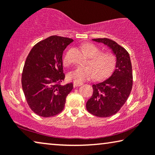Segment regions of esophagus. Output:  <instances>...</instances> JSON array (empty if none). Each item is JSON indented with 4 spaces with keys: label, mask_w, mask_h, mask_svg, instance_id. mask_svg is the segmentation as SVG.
<instances>
[{
    "label": "esophagus",
    "mask_w": 155,
    "mask_h": 155,
    "mask_svg": "<svg viewBox=\"0 0 155 155\" xmlns=\"http://www.w3.org/2000/svg\"><path fill=\"white\" fill-rule=\"evenodd\" d=\"M73 84H74V86H75V87H78V86H80V85H82V82H73Z\"/></svg>",
    "instance_id": "1"
}]
</instances>
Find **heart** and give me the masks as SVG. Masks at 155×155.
I'll list each match as a JSON object with an SVG mask.
<instances>
[{"label":"heart","mask_w":155,"mask_h":155,"mask_svg":"<svg viewBox=\"0 0 155 155\" xmlns=\"http://www.w3.org/2000/svg\"><path fill=\"white\" fill-rule=\"evenodd\" d=\"M82 49L87 56L90 57L88 65L77 66L71 72L68 77L75 82H81L95 77L97 79L107 78L114 71L116 65V58L111 53L100 52V49L91 43L82 45ZM63 63L68 65L70 58L68 54L63 58Z\"/></svg>","instance_id":"b5f03b06"}]
</instances>
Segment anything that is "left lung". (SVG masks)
<instances>
[{"mask_svg":"<svg viewBox=\"0 0 155 155\" xmlns=\"http://www.w3.org/2000/svg\"><path fill=\"white\" fill-rule=\"evenodd\" d=\"M111 48L116 56L115 70L109 78L92 84V96L87 110L98 117H109L119 111L128 98L133 86V72L128 51L113 40L94 39Z\"/></svg>","mask_w":155,"mask_h":155,"instance_id":"8db88e82","label":"left lung"}]
</instances>
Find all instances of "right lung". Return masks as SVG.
<instances>
[{
  "mask_svg": "<svg viewBox=\"0 0 155 155\" xmlns=\"http://www.w3.org/2000/svg\"><path fill=\"white\" fill-rule=\"evenodd\" d=\"M73 40L51 36L33 46L25 61L22 87L30 109L42 117H51L64 109L65 98L73 84H61L64 80L63 53Z\"/></svg>",
  "mask_w": 155,
  "mask_h": 155,
  "instance_id": "1",
  "label": "right lung"
}]
</instances>
